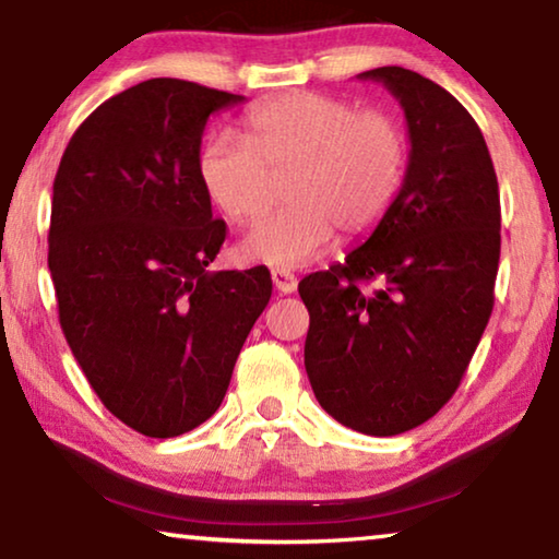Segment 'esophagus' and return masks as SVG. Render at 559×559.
Here are the masks:
<instances>
[{"mask_svg":"<svg viewBox=\"0 0 559 559\" xmlns=\"http://www.w3.org/2000/svg\"><path fill=\"white\" fill-rule=\"evenodd\" d=\"M271 278H273V286H276L278 294H294V290L298 288L296 276L286 269H273Z\"/></svg>","mask_w":559,"mask_h":559,"instance_id":"obj_1","label":"esophagus"}]
</instances>
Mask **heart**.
Returning a JSON list of instances; mask_svg holds the SVG:
<instances>
[{
	"label": "heart",
	"mask_w": 559,
	"mask_h": 559,
	"mask_svg": "<svg viewBox=\"0 0 559 559\" xmlns=\"http://www.w3.org/2000/svg\"><path fill=\"white\" fill-rule=\"evenodd\" d=\"M409 140L386 112H359L346 99L294 93L253 107L246 140L207 138L198 153L200 186L236 223L273 200L271 175H288L290 207L258 221L240 240L246 261L301 269L326 251L333 228L356 238L386 218L404 188Z\"/></svg>",
	"instance_id": "heart-1"
}]
</instances>
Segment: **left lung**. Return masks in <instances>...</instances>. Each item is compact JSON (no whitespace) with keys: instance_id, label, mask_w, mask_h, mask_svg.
<instances>
[{"instance_id":"left-lung-1","label":"left lung","mask_w":559,"mask_h":559,"mask_svg":"<svg viewBox=\"0 0 559 559\" xmlns=\"http://www.w3.org/2000/svg\"><path fill=\"white\" fill-rule=\"evenodd\" d=\"M404 107L409 165L386 218L344 263L298 283L308 381L361 435L419 427L460 386L495 306L499 186L479 124L404 67L361 72ZM371 280L380 288L365 286Z\"/></svg>"}]
</instances>
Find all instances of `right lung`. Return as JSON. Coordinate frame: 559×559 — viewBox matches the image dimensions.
<instances>
[{
  "instance_id": "obj_1",
  "label": "right lung",
  "mask_w": 559,
  "mask_h": 559,
  "mask_svg": "<svg viewBox=\"0 0 559 559\" xmlns=\"http://www.w3.org/2000/svg\"><path fill=\"white\" fill-rule=\"evenodd\" d=\"M243 99L145 80L74 130L55 175L47 263L64 338L107 412L153 439L211 419L271 301L263 265L207 271L226 223L200 186V140Z\"/></svg>"
}]
</instances>
